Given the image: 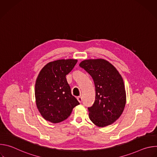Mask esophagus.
Masks as SVG:
<instances>
[{
    "mask_svg": "<svg viewBox=\"0 0 157 157\" xmlns=\"http://www.w3.org/2000/svg\"><path fill=\"white\" fill-rule=\"evenodd\" d=\"M77 99H78V101L79 102H82V97H81V96H79V97H78V98H77Z\"/></svg>",
    "mask_w": 157,
    "mask_h": 157,
    "instance_id": "34e87169",
    "label": "esophagus"
}]
</instances>
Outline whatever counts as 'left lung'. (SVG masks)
<instances>
[{"mask_svg": "<svg viewBox=\"0 0 157 157\" xmlns=\"http://www.w3.org/2000/svg\"><path fill=\"white\" fill-rule=\"evenodd\" d=\"M93 79L96 98L88 107L89 117L96 125L104 127L115 122L126 104L124 80L115 67L104 59H85L79 63Z\"/></svg>", "mask_w": 157, "mask_h": 157, "instance_id": "1", "label": "left lung"}]
</instances>
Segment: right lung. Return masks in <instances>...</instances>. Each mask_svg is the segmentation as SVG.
<instances>
[{"mask_svg":"<svg viewBox=\"0 0 157 157\" xmlns=\"http://www.w3.org/2000/svg\"><path fill=\"white\" fill-rule=\"evenodd\" d=\"M77 59H58L47 63L35 82L36 105L41 116L56 124L68 118L79 104L71 93L66 76L73 69Z\"/></svg>","mask_w":157,"mask_h":157,"instance_id":"right-lung-1","label":"right lung"}]
</instances>
